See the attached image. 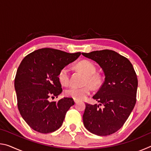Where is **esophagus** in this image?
<instances>
[{"mask_svg": "<svg viewBox=\"0 0 151 151\" xmlns=\"http://www.w3.org/2000/svg\"><path fill=\"white\" fill-rule=\"evenodd\" d=\"M74 101H75V104H77V103H78V101L77 100H75V99H74Z\"/></svg>", "mask_w": 151, "mask_h": 151, "instance_id": "34e87169", "label": "esophagus"}]
</instances>
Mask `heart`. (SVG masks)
I'll list each match as a JSON object with an SVG mask.
<instances>
[{"mask_svg":"<svg viewBox=\"0 0 151 151\" xmlns=\"http://www.w3.org/2000/svg\"><path fill=\"white\" fill-rule=\"evenodd\" d=\"M78 67L86 75V83L90 84L94 87L98 86L101 83L100 76L95 74L96 68L94 64L88 60H82L78 63ZM70 69L68 66H64L59 71L58 77L60 83L63 85H67L70 82ZM92 89L88 85L78 87L72 86L66 89L65 94L75 100L82 101L85 99L91 93Z\"/></svg>","mask_w":151,"mask_h":151,"instance_id":"heart-1","label":"heart"}]
</instances>
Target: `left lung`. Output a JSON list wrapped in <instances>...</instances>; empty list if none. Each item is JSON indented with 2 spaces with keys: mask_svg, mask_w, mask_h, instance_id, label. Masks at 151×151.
<instances>
[{
  "mask_svg": "<svg viewBox=\"0 0 151 151\" xmlns=\"http://www.w3.org/2000/svg\"><path fill=\"white\" fill-rule=\"evenodd\" d=\"M82 55L98 63L105 76L93 96L100 104H85L84 125L89 132L99 136L114 133L123 126L136 104V73L129 59L114 50H96ZM101 105L103 108L99 106Z\"/></svg>",
  "mask_w": 151,
  "mask_h": 151,
  "instance_id": "8db88e82",
  "label": "left lung"
}]
</instances>
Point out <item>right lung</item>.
I'll list each match as a JSON object with an SVG mask.
<instances>
[{"label": "right lung", "instance_id": "obj_1", "mask_svg": "<svg viewBox=\"0 0 151 151\" xmlns=\"http://www.w3.org/2000/svg\"><path fill=\"white\" fill-rule=\"evenodd\" d=\"M81 54L45 48L30 53L20 63L14 79L18 109L33 130L50 133L63 124L66 112L75 102L67 97L58 102L49 99L58 97L63 91L58 77L61 68Z\"/></svg>", "mask_w": 151, "mask_h": 151}]
</instances>
